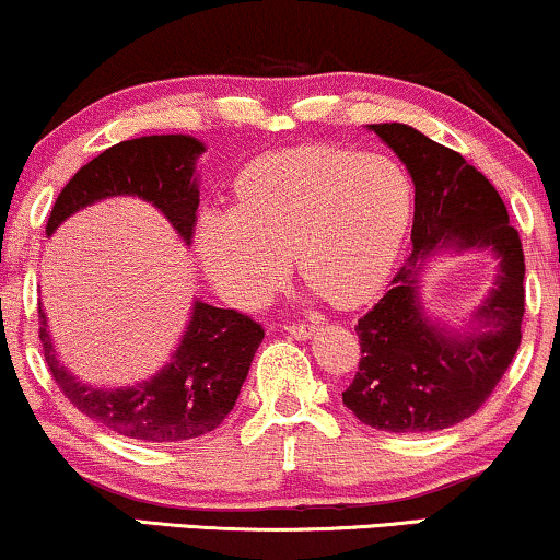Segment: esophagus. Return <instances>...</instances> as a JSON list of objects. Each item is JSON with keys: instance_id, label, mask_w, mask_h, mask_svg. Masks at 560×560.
Returning a JSON list of instances; mask_svg holds the SVG:
<instances>
[{"instance_id": "esophagus-1", "label": "esophagus", "mask_w": 560, "mask_h": 560, "mask_svg": "<svg viewBox=\"0 0 560 560\" xmlns=\"http://www.w3.org/2000/svg\"><path fill=\"white\" fill-rule=\"evenodd\" d=\"M284 330L292 332L294 338H310L315 332V325H310V323H287Z\"/></svg>"}]
</instances>
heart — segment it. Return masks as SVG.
I'll return each instance as SVG.
<instances>
[{
	"mask_svg": "<svg viewBox=\"0 0 560 560\" xmlns=\"http://www.w3.org/2000/svg\"><path fill=\"white\" fill-rule=\"evenodd\" d=\"M410 222V183L387 158L328 144L266 154L240 175L232 211L198 224V256L232 304L264 302L296 273L336 307L377 292Z\"/></svg>",
	"mask_w": 560,
	"mask_h": 560,
	"instance_id": "obj_1",
	"label": "heart"
}]
</instances>
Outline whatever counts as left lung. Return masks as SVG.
Here are the masks:
<instances>
[{
  "label": "left lung",
  "instance_id": "8db88e82",
  "mask_svg": "<svg viewBox=\"0 0 560 560\" xmlns=\"http://www.w3.org/2000/svg\"><path fill=\"white\" fill-rule=\"evenodd\" d=\"M370 129L413 178V250L385 296L353 328L362 359L343 402L372 429L427 434L476 413L512 364L525 317V253L499 190L463 154L406 124ZM447 244L491 246L500 256L498 287L479 311L489 328L470 337H450L429 324L415 294L422 260Z\"/></svg>",
  "mask_w": 560,
  "mask_h": 560
}]
</instances>
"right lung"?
Returning a JSON list of instances; mask_svg holds the SVG:
<instances>
[{"label":"right lung","mask_w":560,"mask_h":560,"mask_svg":"<svg viewBox=\"0 0 560 560\" xmlns=\"http://www.w3.org/2000/svg\"><path fill=\"white\" fill-rule=\"evenodd\" d=\"M201 152V141L183 133L118 141L77 170L63 186L48 214L46 232L51 235L63 219L88 203L129 194L154 203L190 243L198 211L194 162ZM38 325L46 364L63 398L105 429L152 444L186 442L214 431L235 406L264 341V325L250 315L196 302L178 351L158 377L124 390H97L82 385L56 362L40 310Z\"/></svg>","instance_id":"1"}]
</instances>
